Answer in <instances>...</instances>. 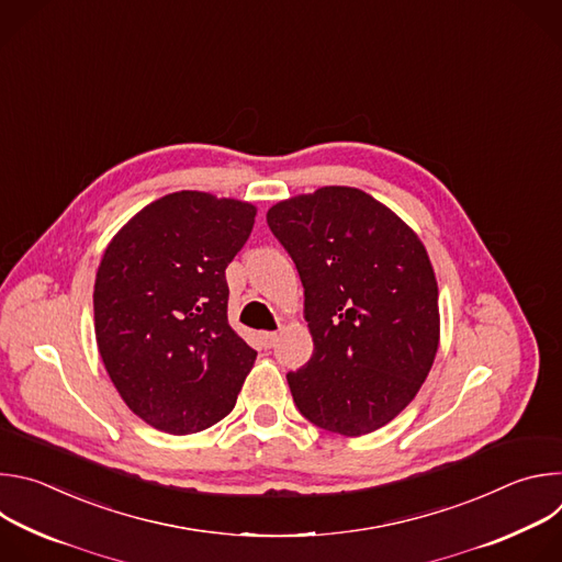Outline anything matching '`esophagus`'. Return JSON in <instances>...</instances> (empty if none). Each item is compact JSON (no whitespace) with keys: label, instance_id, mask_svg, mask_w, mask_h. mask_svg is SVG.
Returning <instances> with one entry per match:
<instances>
[{"label":"esophagus","instance_id":"34e87169","mask_svg":"<svg viewBox=\"0 0 562 562\" xmlns=\"http://www.w3.org/2000/svg\"><path fill=\"white\" fill-rule=\"evenodd\" d=\"M260 340H262V347H265V349H271V347L278 342V334H276V331H265V334L260 336Z\"/></svg>","mask_w":562,"mask_h":562}]
</instances>
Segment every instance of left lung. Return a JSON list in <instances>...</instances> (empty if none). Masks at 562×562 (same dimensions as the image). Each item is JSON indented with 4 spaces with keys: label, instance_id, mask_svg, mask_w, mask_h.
I'll use <instances>...</instances> for the list:
<instances>
[{
    "label": "left lung",
    "instance_id": "8db88e82",
    "mask_svg": "<svg viewBox=\"0 0 562 562\" xmlns=\"http://www.w3.org/2000/svg\"><path fill=\"white\" fill-rule=\"evenodd\" d=\"M267 222L300 273L313 338L311 360L286 373L295 407L340 436L384 427L416 397L440 340L420 237L349 187L278 202Z\"/></svg>",
    "mask_w": 562,
    "mask_h": 562
}]
</instances>
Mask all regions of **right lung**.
Instances as JSON below:
<instances>
[{"label": "right lung", "instance_id": "add662e5", "mask_svg": "<svg viewBox=\"0 0 562 562\" xmlns=\"http://www.w3.org/2000/svg\"><path fill=\"white\" fill-rule=\"evenodd\" d=\"M256 206L180 191L144 206L111 239L93 308L104 367L128 409L173 436L220 423L256 349L226 317V267L245 247Z\"/></svg>", "mask_w": 562, "mask_h": 562}]
</instances>
